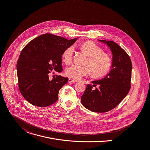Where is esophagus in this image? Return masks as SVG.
<instances>
[{"label":"esophagus","mask_w":150,"mask_h":150,"mask_svg":"<svg viewBox=\"0 0 150 150\" xmlns=\"http://www.w3.org/2000/svg\"><path fill=\"white\" fill-rule=\"evenodd\" d=\"M76 81L75 80H74V79H72L71 78H69V79H68V83H76Z\"/></svg>","instance_id":"1"}]
</instances>
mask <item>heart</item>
Listing matches in <instances>:
<instances>
[{"label": "heart", "instance_id": "b5f03b06", "mask_svg": "<svg viewBox=\"0 0 150 150\" xmlns=\"http://www.w3.org/2000/svg\"><path fill=\"white\" fill-rule=\"evenodd\" d=\"M80 49L88 57L87 64L90 66H81L73 64L67 67L65 70V75L75 80H79L92 73L94 78H100L110 73L112 67V60L100 47L92 41H87L81 45ZM74 52L73 46L66 48L62 56L63 61L66 64L71 63Z\"/></svg>", "mask_w": 150, "mask_h": 150}]
</instances>
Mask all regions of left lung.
Instances as JSON below:
<instances>
[{"instance_id": "left-lung-1", "label": "left lung", "mask_w": 150, "mask_h": 150, "mask_svg": "<svg viewBox=\"0 0 150 150\" xmlns=\"http://www.w3.org/2000/svg\"><path fill=\"white\" fill-rule=\"evenodd\" d=\"M110 47L112 67L105 78L88 84L81 96V103L88 110L106 112L115 108L128 94L131 87L132 62L127 52L112 40H99ZM99 85L98 89L93 86Z\"/></svg>"}]
</instances>
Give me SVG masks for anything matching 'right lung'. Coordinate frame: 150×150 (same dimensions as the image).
Returning <instances> with one entry per match:
<instances>
[{
	"label": "right lung",
	"mask_w": 150,
	"mask_h": 150,
	"mask_svg": "<svg viewBox=\"0 0 150 150\" xmlns=\"http://www.w3.org/2000/svg\"><path fill=\"white\" fill-rule=\"evenodd\" d=\"M76 40L46 33L24 47L17 69L19 90L27 101L36 106L46 107L57 100L59 91L67 83L68 78L59 75L50 81L48 74L63 71V52Z\"/></svg>",
	"instance_id": "1"
}]
</instances>
